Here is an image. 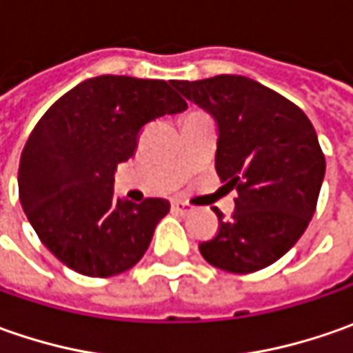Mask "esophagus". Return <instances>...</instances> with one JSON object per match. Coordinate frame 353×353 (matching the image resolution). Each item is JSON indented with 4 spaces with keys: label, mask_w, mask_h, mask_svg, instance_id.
<instances>
[{
    "label": "esophagus",
    "mask_w": 353,
    "mask_h": 353,
    "mask_svg": "<svg viewBox=\"0 0 353 353\" xmlns=\"http://www.w3.org/2000/svg\"><path fill=\"white\" fill-rule=\"evenodd\" d=\"M172 210L179 212V214H188V212H192V208L186 204V202H183V200H172Z\"/></svg>",
    "instance_id": "34e87169"
}]
</instances>
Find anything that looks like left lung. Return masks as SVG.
Returning <instances> with one entry per match:
<instances>
[{"label":"left lung","instance_id":"1","mask_svg":"<svg viewBox=\"0 0 353 353\" xmlns=\"http://www.w3.org/2000/svg\"><path fill=\"white\" fill-rule=\"evenodd\" d=\"M170 84L214 116L220 133L216 170L237 190L230 220L214 208L220 225L198 245L202 257L228 273L275 263L305 234L319 202L326 161L310 119L291 100L245 76Z\"/></svg>","mask_w":353,"mask_h":353}]
</instances>
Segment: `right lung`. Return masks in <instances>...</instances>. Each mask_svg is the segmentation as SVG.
Returning a JSON list of instances; mask_svg holds the SVG:
<instances>
[{
  "instance_id": "1",
  "label": "right lung",
  "mask_w": 353,
  "mask_h": 353,
  "mask_svg": "<svg viewBox=\"0 0 353 353\" xmlns=\"http://www.w3.org/2000/svg\"><path fill=\"white\" fill-rule=\"evenodd\" d=\"M186 110L165 80L103 74L66 92L37 121L19 161V200L39 239L86 277H114L145 255L165 198H114L117 165L141 129Z\"/></svg>"
}]
</instances>
